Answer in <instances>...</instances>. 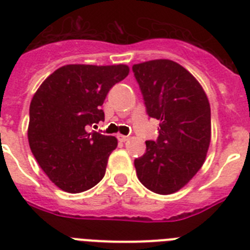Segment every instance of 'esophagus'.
<instances>
[{"label":"esophagus","mask_w":250,"mask_h":250,"mask_svg":"<svg viewBox=\"0 0 250 250\" xmlns=\"http://www.w3.org/2000/svg\"><path fill=\"white\" fill-rule=\"evenodd\" d=\"M117 138H118V141H121V142L128 141V136H125V135H118L117 136Z\"/></svg>","instance_id":"esophagus-1"}]
</instances>
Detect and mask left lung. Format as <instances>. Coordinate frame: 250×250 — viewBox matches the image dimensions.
I'll return each instance as SVG.
<instances>
[{"label": "left lung", "instance_id": "obj_1", "mask_svg": "<svg viewBox=\"0 0 250 250\" xmlns=\"http://www.w3.org/2000/svg\"><path fill=\"white\" fill-rule=\"evenodd\" d=\"M146 113L160 121L156 141L135 160L138 180L151 192L170 194L186 186L203 165L211 141V109L202 86L169 60L132 67Z\"/></svg>", "mask_w": 250, "mask_h": 250}]
</instances>
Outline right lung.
Returning a JSON list of instances; mask_svg holds the SVG:
<instances>
[{
    "mask_svg": "<svg viewBox=\"0 0 250 250\" xmlns=\"http://www.w3.org/2000/svg\"><path fill=\"white\" fill-rule=\"evenodd\" d=\"M125 64H67L44 80L29 109L31 152L58 188L80 193L105 175L117 138L91 131L104 121L109 90L127 77Z\"/></svg>",
    "mask_w": 250,
    "mask_h": 250,
    "instance_id": "obj_1",
    "label": "right lung"
}]
</instances>
